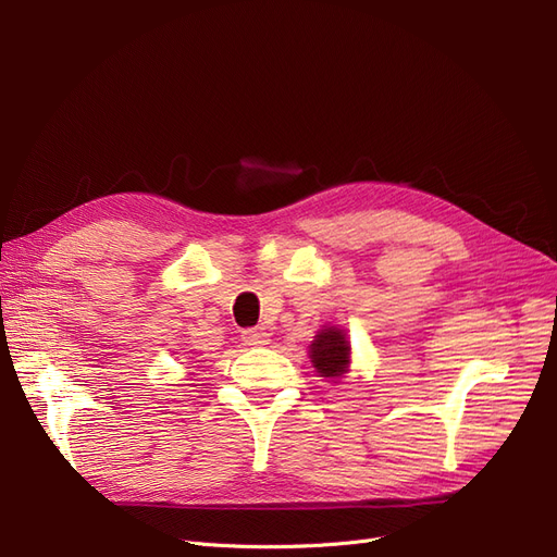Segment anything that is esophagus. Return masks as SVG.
I'll return each mask as SVG.
<instances>
[{
  "instance_id": "1",
  "label": "esophagus",
  "mask_w": 557,
  "mask_h": 557,
  "mask_svg": "<svg viewBox=\"0 0 557 557\" xmlns=\"http://www.w3.org/2000/svg\"><path fill=\"white\" fill-rule=\"evenodd\" d=\"M240 337H243L245 346H263V344H268V333L257 331V327H250V331H243Z\"/></svg>"
}]
</instances>
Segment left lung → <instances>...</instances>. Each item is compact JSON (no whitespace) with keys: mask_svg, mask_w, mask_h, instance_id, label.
I'll return each mask as SVG.
<instances>
[{"mask_svg":"<svg viewBox=\"0 0 557 557\" xmlns=\"http://www.w3.org/2000/svg\"><path fill=\"white\" fill-rule=\"evenodd\" d=\"M310 360L317 374L331 383H339L351 372V342L337 325H323L310 344Z\"/></svg>","mask_w":557,"mask_h":557,"instance_id":"obj_1","label":"left lung"}]
</instances>
